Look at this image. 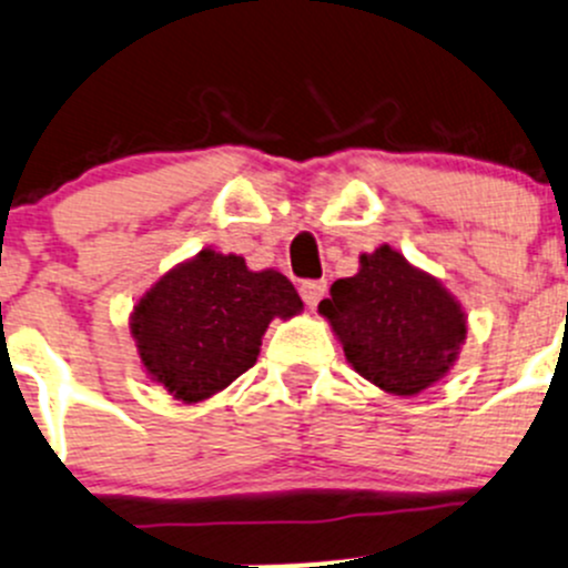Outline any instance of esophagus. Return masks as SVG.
<instances>
[{"mask_svg": "<svg viewBox=\"0 0 568 568\" xmlns=\"http://www.w3.org/2000/svg\"><path fill=\"white\" fill-rule=\"evenodd\" d=\"M327 292V282H303L301 284V297L308 308H317V303L323 301Z\"/></svg>", "mask_w": 568, "mask_h": 568, "instance_id": "34e87169", "label": "esophagus"}]
</instances>
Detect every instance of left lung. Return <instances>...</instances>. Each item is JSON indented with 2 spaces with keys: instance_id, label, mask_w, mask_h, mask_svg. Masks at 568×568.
Segmentation results:
<instances>
[{
  "instance_id": "8db88e82",
  "label": "left lung",
  "mask_w": 568,
  "mask_h": 568,
  "mask_svg": "<svg viewBox=\"0 0 568 568\" xmlns=\"http://www.w3.org/2000/svg\"><path fill=\"white\" fill-rule=\"evenodd\" d=\"M320 314L349 366L396 396H415L446 377L467 336L457 297L390 245L361 254L358 273L333 282Z\"/></svg>"
}]
</instances>
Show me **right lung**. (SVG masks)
I'll return each mask as SVG.
<instances>
[{"mask_svg":"<svg viewBox=\"0 0 568 568\" xmlns=\"http://www.w3.org/2000/svg\"><path fill=\"white\" fill-rule=\"evenodd\" d=\"M303 312L278 271H248L243 256L199 251L139 297L131 336L150 379L194 405L256 364L271 320Z\"/></svg>","mask_w":568,"mask_h":568,"instance_id":"obj_1","label":"right lung"}]
</instances>
